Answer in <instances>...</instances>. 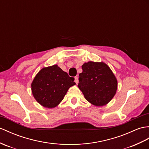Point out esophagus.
<instances>
[{
    "label": "esophagus",
    "mask_w": 149,
    "mask_h": 149,
    "mask_svg": "<svg viewBox=\"0 0 149 149\" xmlns=\"http://www.w3.org/2000/svg\"><path fill=\"white\" fill-rule=\"evenodd\" d=\"M75 83L77 84L79 83V77H75Z\"/></svg>",
    "instance_id": "obj_1"
}]
</instances>
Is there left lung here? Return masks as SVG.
<instances>
[{
    "label": "left lung",
    "instance_id": "1",
    "mask_svg": "<svg viewBox=\"0 0 149 149\" xmlns=\"http://www.w3.org/2000/svg\"><path fill=\"white\" fill-rule=\"evenodd\" d=\"M78 87L85 98L96 106L108 103L115 95L117 81L110 68L103 62L89 61L82 66Z\"/></svg>",
    "mask_w": 149,
    "mask_h": 149
}]
</instances>
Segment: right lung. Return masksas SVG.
<instances>
[{
  "instance_id": "1",
  "label": "right lung",
  "mask_w": 149,
  "mask_h": 149,
  "mask_svg": "<svg viewBox=\"0 0 149 149\" xmlns=\"http://www.w3.org/2000/svg\"><path fill=\"white\" fill-rule=\"evenodd\" d=\"M74 78L54 65L39 71L32 83L34 98L46 108H54L63 99L69 88L75 84Z\"/></svg>"
}]
</instances>
